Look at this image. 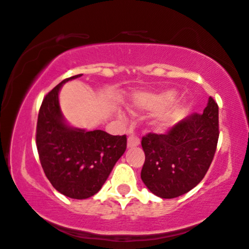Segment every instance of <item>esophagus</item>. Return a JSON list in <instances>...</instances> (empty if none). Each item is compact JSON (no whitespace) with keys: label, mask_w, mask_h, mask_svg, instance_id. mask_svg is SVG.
Masks as SVG:
<instances>
[{"label":"esophagus","mask_w":249,"mask_h":249,"mask_svg":"<svg viewBox=\"0 0 249 249\" xmlns=\"http://www.w3.org/2000/svg\"><path fill=\"white\" fill-rule=\"evenodd\" d=\"M140 145V139L134 135H129L127 139V147H135Z\"/></svg>","instance_id":"34e87169"}]
</instances>
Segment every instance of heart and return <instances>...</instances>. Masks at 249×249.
<instances>
[{"mask_svg": "<svg viewBox=\"0 0 249 249\" xmlns=\"http://www.w3.org/2000/svg\"><path fill=\"white\" fill-rule=\"evenodd\" d=\"M178 99V92L174 89H169L158 94H141L133 99L132 108L135 110H152L162 112L158 117V125L160 128L171 127L179 121L183 112V104L178 103L174 107L165 111ZM165 111L164 112L162 110Z\"/></svg>", "mask_w": 249, "mask_h": 249, "instance_id": "b5f03b06", "label": "heart"}]
</instances>
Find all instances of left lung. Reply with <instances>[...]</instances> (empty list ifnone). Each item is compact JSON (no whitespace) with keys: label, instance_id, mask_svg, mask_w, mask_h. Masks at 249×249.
<instances>
[{"label":"left lung","instance_id":"8db88e82","mask_svg":"<svg viewBox=\"0 0 249 249\" xmlns=\"http://www.w3.org/2000/svg\"><path fill=\"white\" fill-rule=\"evenodd\" d=\"M218 137V105L209 97L201 115L185 117L166 134L150 133L143 137L145 162L141 179L162 199L187 194L209 169Z\"/></svg>","mask_w":249,"mask_h":249}]
</instances>
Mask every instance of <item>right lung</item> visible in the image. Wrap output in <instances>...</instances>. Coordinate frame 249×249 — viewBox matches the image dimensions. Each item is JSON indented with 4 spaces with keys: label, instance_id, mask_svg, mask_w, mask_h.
<instances>
[{
    "label": "right lung",
    "instance_id": "add662e5",
    "mask_svg": "<svg viewBox=\"0 0 249 249\" xmlns=\"http://www.w3.org/2000/svg\"><path fill=\"white\" fill-rule=\"evenodd\" d=\"M81 76L62 80L44 97L36 124V147L48 180L60 194L79 200L101 190L126 150L125 135L87 131L66 121L59 92L62 85Z\"/></svg>",
    "mask_w": 249,
    "mask_h": 249
}]
</instances>
